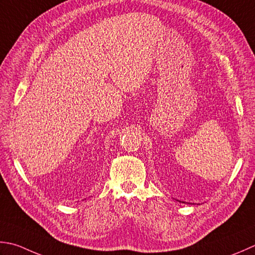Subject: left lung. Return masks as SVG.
Masks as SVG:
<instances>
[{"label":"left lung","mask_w":255,"mask_h":255,"mask_svg":"<svg viewBox=\"0 0 255 255\" xmlns=\"http://www.w3.org/2000/svg\"><path fill=\"white\" fill-rule=\"evenodd\" d=\"M179 202H181V201H179ZM182 203H184V202H182Z\"/></svg>","instance_id":"1"}]
</instances>
